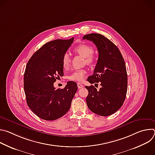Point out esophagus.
Wrapping results in <instances>:
<instances>
[{
	"label": "esophagus",
	"mask_w": 155,
	"mask_h": 155,
	"mask_svg": "<svg viewBox=\"0 0 155 155\" xmlns=\"http://www.w3.org/2000/svg\"><path fill=\"white\" fill-rule=\"evenodd\" d=\"M77 86H78V87L79 88V89H81V88L83 87V85L81 83H79V82L77 83Z\"/></svg>",
	"instance_id": "esophagus-1"
}]
</instances>
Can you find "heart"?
<instances>
[{"label":"heart","instance_id":"heart-1","mask_svg":"<svg viewBox=\"0 0 155 155\" xmlns=\"http://www.w3.org/2000/svg\"><path fill=\"white\" fill-rule=\"evenodd\" d=\"M74 51L85 58L86 62L87 64H92L94 62V57L93 56L94 48L90 45L87 44H80L77 45ZM71 63L70 56L68 53L64 54L62 59V65L64 69H68ZM86 74V71L84 69H79L74 71L69 76V79L72 81H82Z\"/></svg>","mask_w":155,"mask_h":155}]
</instances>
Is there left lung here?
<instances>
[{"label": "left lung", "mask_w": 155, "mask_h": 155, "mask_svg": "<svg viewBox=\"0 0 155 155\" xmlns=\"http://www.w3.org/2000/svg\"><path fill=\"white\" fill-rule=\"evenodd\" d=\"M83 39L92 41L99 53L94 74L87 80L101 85L99 91L93 85L85 86L88 91L87 105L100 116L112 115L123 105L126 96L127 75L124 59L115 44L101 34H86Z\"/></svg>", "instance_id": "obj_1"}]
</instances>
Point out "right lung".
Masks as SVG:
<instances>
[{"instance_id": "add662e5", "label": "right lung", "mask_w": 155, "mask_h": 155, "mask_svg": "<svg viewBox=\"0 0 155 155\" xmlns=\"http://www.w3.org/2000/svg\"><path fill=\"white\" fill-rule=\"evenodd\" d=\"M73 41L74 37L49 41L32 56L26 65L24 90L27 104L42 120H57L71 108L77 83L70 81L63 89L56 90L54 83L64 75L62 59Z\"/></svg>"}]
</instances>
